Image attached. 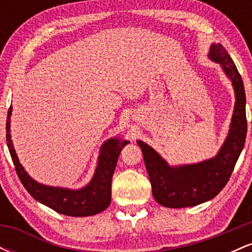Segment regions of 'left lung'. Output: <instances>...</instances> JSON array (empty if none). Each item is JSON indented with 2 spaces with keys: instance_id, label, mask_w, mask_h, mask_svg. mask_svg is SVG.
I'll return each mask as SVG.
<instances>
[{
  "instance_id": "obj_1",
  "label": "left lung",
  "mask_w": 252,
  "mask_h": 252,
  "mask_svg": "<svg viewBox=\"0 0 252 252\" xmlns=\"http://www.w3.org/2000/svg\"><path fill=\"white\" fill-rule=\"evenodd\" d=\"M210 58L221 63L232 80L236 104L228 136L218 155L204 162L173 168L148 144L138 141L155 200L164 207L182 209L213 199L227 184L247 137L245 91L235 63L220 43L212 45Z\"/></svg>"
}]
</instances>
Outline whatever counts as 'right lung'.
I'll return each mask as SVG.
<instances>
[{"mask_svg": "<svg viewBox=\"0 0 252 252\" xmlns=\"http://www.w3.org/2000/svg\"><path fill=\"white\" fill-rule=\"evenodd\" d=\"M11 106L8 110L7 124H5V138L8 148L15 166L16 174L20 181L27 189V192L37 201L51 207L58 213L70 217H88L100 213L110 205L111 201V179L114 175L118 156L121 150L128 141L109 140L102 147L99 161L94 173V179L86 187L78 190L48 187L37 184L27 173L19 162L13 143L10 140L9 126Z\"/></svg>", "mask_w": 252, "mask_h": 252, "instance_id": "add662e5", "label": "right lung"}]
</instances>
